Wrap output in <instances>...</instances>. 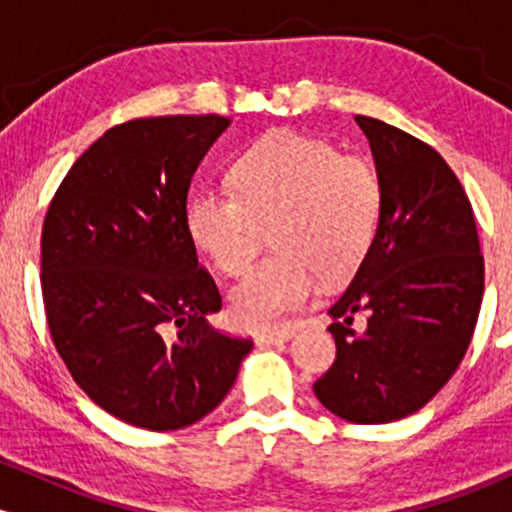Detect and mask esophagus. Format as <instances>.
<instances>
[{
    "label": "esophagus",
    "instance_id": "1",
    "mask_svg": "<svg viewBox=\"0 0 512 512\" xmlns=\"http://www.w3.org/2000/svg\"><path fill=\"white\" fill-rule=\"evenodd\" d=\"M293 334V327H286V330H279V332H260L257 334V344H276V342H284V339H289Z\"/></svg>",
    "mask_w": 512,
    "mask_h": 512
}]
</instances>
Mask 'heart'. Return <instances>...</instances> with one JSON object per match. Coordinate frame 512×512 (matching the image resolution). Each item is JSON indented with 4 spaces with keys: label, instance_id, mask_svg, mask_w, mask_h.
Segmentation results:
<instances>
[{
    "label": "heart",
    "instance_id": "heart-1",
    "mask_svg": "<svg viewBox=\"0 0 512 512\" xmlns=\"http://www.w3.org/2000/svg\"><path fill=\"white\" fill-rule=\"evenodd\" d=\"M233 190L204 187L185 223L223 274L250 272L272 233L269 255L236 291L231 315L248 330L284 325L320 291L361 267L378 233L383 182L363 156L293 129L264 134L231 163Z\"/></svg>",
    "mask_w": 512,
    "mask_h": 512
}]
</instances>
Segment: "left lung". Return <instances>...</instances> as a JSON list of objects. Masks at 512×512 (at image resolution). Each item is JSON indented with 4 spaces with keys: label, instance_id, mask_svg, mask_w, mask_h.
Wrapping results in <instances>:
<instances>
[{
    "label": "left lung",
    "instance_id": "left-lung-1",
    "mask_svg": "<svg viewBox=\"0 0 512 512\" xmlns=\"http://www.w3.org/2000/svg\"><path fill=\"white\" fill-rule=\"evenodd\" d=\"M383 182L366 260L330 305L337 356L315 397L354 424L414 414L452 378L484 296V255L462 182L433 146L356 115ZM367 317L356 333L353 317Z\"/></svg>",
    "mask_w": 512,
    "mask_h": 512
}]
</instances>
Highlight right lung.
Wrapping results in <instances>:
<instances>
[{
    "label": "right lung",
    "mask_w": 512,
    "mask_h": 512,
    "mask_svg": "<svg viewBox=\"0 0 512 512\" xmlns=\"http://www.w3.org/2000/svg\"><path fill=\"white\" fill-rule=\"evenodd\" d=\"M231 120L134 117L110 127L57 187L40 236L50 337L74 383L125 424L175 431L228 395L250 337L221 310L185 223L192 175Z\"/></svg>",
    "instance_id": "obj_1"
}]
</instances>
